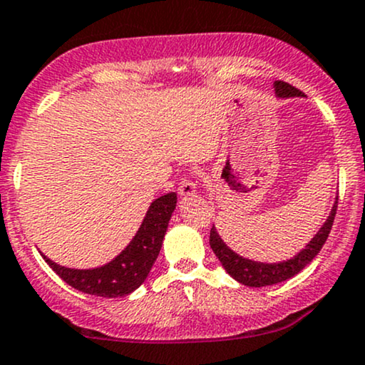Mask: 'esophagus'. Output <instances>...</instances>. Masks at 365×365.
Listing matches in <instances>:
<instances>
[{
    "label": "esophagus",
    "instance_id": "1",
    "mask_svg": "<svg viewBox=\"0 0 365 365\" xmlns=\"http://www.w3.org/2000/svg\"><path fill=\"white\" fill-rule=\"evenodd\" d=\"M178 194H180V197H187V195L195 194V183L187 177L182 178V182H180V187H178Z\"/></svg>",
    "mask_w": 365,
    "mask_h": 365
}]
</instances>
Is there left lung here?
I'll return each instance as SVG.
<instances>
[{"label":"left lung","instance_id":"8db88e82","mask_svg":"<svg viewBox=\"0 0 365 365\" xmlns=\"http://www.w3.org/2000/svg\"><path fill=\"white\" fill-rule=\"evenodd\" d=\"M275 95L279 98H292V96H302V93L297 88H294L285 81H275ZM336 205H338V197L330 210V216H328L324 225L319 227L318 232L313 236V240L301 250L299 253L294 255L292 258L277 263H263V262H255L250 258L241 257V255L235 253L227 245L222 241L216 227L212 226L210 230V248L216 253L219 262L222 263L225 270L231 275L232 279L238 280L240 284L248 285V287H265V285H274L284 280L294 277L296 274L304 269L306 265H309L313 262V258L319 253V250L327 241L328 235H330L333 219L336 214Z\"/></svg>","mask_w":365,"mask_h":365}]
</instances>
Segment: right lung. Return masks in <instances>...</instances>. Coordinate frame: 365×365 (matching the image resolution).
I'll return each instance as SVG.
<instances>
[{
  "instance_id": "obj_1",
  "label": "right lung",
  "mask_w": 365,
  "mask_h": 365,
  "mask_svg": "<svg viewBox=\"0 0 365 365\" xmlns=\"http://www.w3.org/2000/svg\"><path fill=\"white\" fill-rule=\"evenodd\" d=\"M175 207H177L175 192L153 200L133 241L112 262L96 269H68L57 265L46 255L42 257L66 284L78 291L100 297L127 296L146 280L153 263L160 255Z\"/></svg>"
}]
</instances>
